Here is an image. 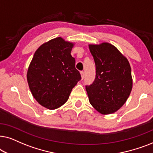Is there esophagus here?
Segmentation results:
<instances>
[{"instance_id": "obj_1", "label": "esophagus", "mask_w": 153, "mask_h": 153, "mask_svg": "<svg viewBox=\"0 0 153 153\" xmlns=\"http://www.w3.org/2000/svg\"><path fill=\"white\" fill-rule=\"evenodd\" d=\"M80 74H81V78H82V79H83L85 78V72L83 71H80Z\"/></svg>"}]
</instances>
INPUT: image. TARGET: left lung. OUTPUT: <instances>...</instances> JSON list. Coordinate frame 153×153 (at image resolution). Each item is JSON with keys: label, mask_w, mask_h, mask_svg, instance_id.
Returning <instances> with one entry per match:
<instances>
[{"label": "left lung", "mask_w": 153, "mask_h": 153, "mask_svg": "<svg viewBox=\"0 0 153 153\" xmlns=\"http://www.w3.org/2000/svg\"><path fill=\"white\" fill-rule=\"evenodd\" d=\"M96 65V78L86 85L91 105L102 114H111L126 102L132 89L129 63L115 46L108 42L89 45Z\"/></svg>", "instance_id": "1"}]
</instances>
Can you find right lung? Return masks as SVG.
<instances>
[{
    "mask_svg": "<svg viewBox=\"0 0 153 153\" xmlns=\"http://www.w3.org/2000/svg\"><path fill=\"white\" fill-rule=\"evenodd\" d=\"M73 43L56 38L42 45L34 54L27 72V81L36 101L48 109H56L68 99L72 89L81 80L71 52Z\"/></svg>",
    "mask_w": 153,
    "mask_h": 153,
    "instance_id": "add662e5",
    "label": "right lung"
}]
</instances>
